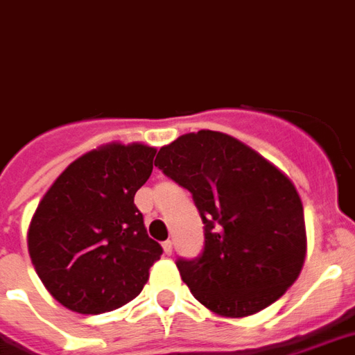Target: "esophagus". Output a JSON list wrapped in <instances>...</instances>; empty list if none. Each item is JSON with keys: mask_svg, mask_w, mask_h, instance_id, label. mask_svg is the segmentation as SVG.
I'll return each mask as SVG.
<instances>
[{"mask_svg": "<svg viewBox=\"0 0 355 355\" xmlns=\"http://www.w3.org/2000/svg\"><path fill=\"white\" fill-rule=\"evenodd\" d=\"M162 248H164V253H166V255H172V252H174V242H172V240H166V242L162 244Z\"/></svg>", "mask_w": 355, "mask_h": 355, "instance_id": "obj_1", "label": "esophagus"}]
</instances>
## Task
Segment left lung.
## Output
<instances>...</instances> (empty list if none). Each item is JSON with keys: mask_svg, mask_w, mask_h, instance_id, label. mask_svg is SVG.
<instances>
[{"mask_svg": "<svg viewBox=\"0 0 355 355\" xmlns=\"http://www.w3.org/2000/svg\"><path fill=\"white\" fill-rule=\"evenodd\" d=\"M155 166L191 191L204 250L178 270L214 314L245 318L278 301L306 257L301 196L280 168L229 134L198 130L160 147Z\"/></svg>", "mask_w": 355, "mask_h": 355, "instance_id": "left-lung-1", "label": "left lung"}]
</instances>
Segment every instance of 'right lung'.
Instances as JSON below:
<instances>
[{"instance_id": "add662e5", "label": "right lung", "mask_w": 355, "mask_h": 355, "mask_svg": "<svg viewBox=\"0 0 355 355\" xmlns=\"http://www.w3.org/2000/svg\"><path fill=\"white\" fill-rule=\"evenodd\" d=\"M155 147L107 144L73 160L37 204L28 229L35 272L62 306L103 314L138 297L162 248L147 236L134 195Z\"/></svg>"}]
</instances>
